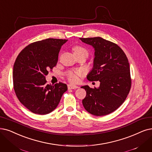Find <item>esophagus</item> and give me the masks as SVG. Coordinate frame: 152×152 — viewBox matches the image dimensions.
Returning a JSON list of instances; mask_svg holds the SVG:
<instances>
[{"label": "esophagus", "instance_id": "34e87169", "mask_svg": "<svg viewBox=\"0 0 152 152\" xmlns=\"http://www.w3.org/2000/svg\"><path fill=\"white\" fill-rule=\"evenodd\" d=\"M78 88V86H74V85H71V84H69L68 85V88L69 89H75Z\"/></svg>", "mask_w": 152, "mask_h": 152}]
</instances>
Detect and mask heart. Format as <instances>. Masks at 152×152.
I'll use <instances>...</instances> for the list:
<instances>
[{
  "instance_id": "heart-1",
  "label": "heart",
  "mask_w": 152,
  "mask_h": 152,
  "mask_svg": "<svg viewBox=\"0 0 152 152\" xmlns=\"http://www.w3.org/2000/svg\"><path fill=\"white\" fill-rule=\"evenodd\" d=\"M73 50H74V54H78V53H86L87 55L88 54L87 50L86 49V48L81 47V46H75L74 48H73ZM83 72L82 70H76V71H70L67 74H66V77H67L68 79L70 82L72 83H76L78 81V77H80L83 75Z\"/></svg>"
}]
</instances>
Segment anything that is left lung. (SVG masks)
<instances>
[{
    "label": "left lung",
    "instance_id": "left-lung-1",
    "mask_svg": "<svg viewBox=\"0 0 152 152\" xmlns=\"http://www.w3.org/2000/svg\"><path fill=\"white\" fill-rule=\"evenodd\" d=\"M80 39L95 50L94 66L87 79L100 83L98 88L81 87L87 93L83 105L95 116L108 115L123 104L130 92L132 81L128 58L118 45L102 37Z\"/></svg>",
    "mask_w": 152,
    "mask_h": 152
}]
</instances>
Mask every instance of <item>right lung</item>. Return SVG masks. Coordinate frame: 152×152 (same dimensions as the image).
Masks as SVG:
<instances>
[{"instance_id": "add662e5", "label": "right lung", "mask_w": 152, "mask_h": 152, "mask_svg": "<svg viewBox=\"0 0 152 152\" xmlns=\"http://www.w3.org/2000/svg\"><path fill=\"white\" fill-rule=\"evenodd\" d=\"M65 39H47L27 45L17 56L13 69L14 88L18 99L34 113L45 115L55 110L63 94L65 83L47 84L45 76L58 61Z\"/></svg>"}]
</instances>
